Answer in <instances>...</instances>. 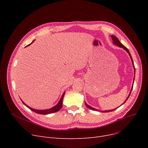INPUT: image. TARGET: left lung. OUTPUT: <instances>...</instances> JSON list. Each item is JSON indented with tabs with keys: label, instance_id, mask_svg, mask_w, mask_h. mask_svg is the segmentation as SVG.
Here are the masks:
<instances>
[{
	"label": "left lung",
	"instance_id": "1",
	"mask_svg": "<svg viewBox=\"0 0 148 148\" xmlns=\"http://www.w3.org/2000/svg\"><path fill=\"white\" fill-rule=\"evenodd\" d=\"M111 37H112V40H113V42H114V44L117 45L118 46L120 47H122L123 49H124V50H125L127 51V53L129 54V55H130V58H131V61H132V62H133V66H134V73H135V71H135V68H134V63H133V59H132V57H131V54H130V51H129L128 49L126 47L124 46V45H123L122 44H121V43L120 42V41H119L118 39L117 38H116L115 36L112 35V36H111ZM132 89H133V87H132V88H131V92H130V94L129 96L128 97L127 99H126V101L128 99V98H129V97H130V94H131V91H132ZM126 101H125L123 103H125L126 102ZM85 104H86V106H87V107H88L89 108H90V109H91V110H98L95 109V108H93V107H90V106L88 105L86 103H85ZM116 110V108H115V109H113V110H106V111H102V112H112V111H113V110Z\"/></svg>",
	"mask_w": 148,
	"mask_h": 148
}]
</instances>
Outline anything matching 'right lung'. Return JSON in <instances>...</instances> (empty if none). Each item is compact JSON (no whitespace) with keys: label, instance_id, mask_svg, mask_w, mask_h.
Segmentation results:
<instances>
[{"label":"right lung","instance_id":"add662e5","mask_svg":"<svg viewBox=\"0 0 148 148\" xmlns=\"http://www.w3.org/2000/svg\"><path fill=\"white\" fill-rule=\"evenodd\" d=\"M34 42V41H33ZM31 43V44H32ZM30 44H29V45H27V46H28V45H29ZM64 95H65V92L63 94V95H62V97H61V98H60V99L59 100V103H58V104L56 105V106H55L54 107H52V108H50V109H48V110H36V109H34V108H31V107H29V106H27L24 102L23 101H22V102H23V103L27 107H28L29 109H30L32 111H33V112H35V113H38V114H50V113H55V112H58L59 110H60L61 109V108L62 107V101H63V98H64Z\"/></svg>","mask_w":148,"mask_h":148}]
</instances>
